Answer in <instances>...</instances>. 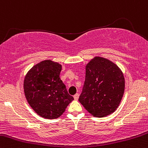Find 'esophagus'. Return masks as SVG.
I'll list each match as a JSON object with an SVG mask.
<instances>
[{"label":"esophagus","instance_id":"esophagus-1","mask_svg":"<svg viewBox=\"0 0 148 148\" xmlns=\"http://www.w3.org/2000/svg\"><path fill=\"white\" fill-rule=\"evenodd\" d=\"M73 97H74V99H75V100H77V99H78V97H79V94H78V93H76L75 95Z\"/></svg>","mask_w":148,"mask_h":148}]
</instances>
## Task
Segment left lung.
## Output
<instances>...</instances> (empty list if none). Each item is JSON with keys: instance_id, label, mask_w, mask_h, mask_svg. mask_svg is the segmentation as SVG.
<instances>
[{"instance_id": "8db88e82", "label": "left lung", "mask_w": 148, "mask_h": 148, "mask_svg": "<svg viewBox=\"0 0 148 148\" xmlns=\"http://www.w3.org/2000/svg\"><path fill=\"white\" fill-rule=\"evenodd\" d=\"M85 79L79 102L97 118L112 113L119 106L125 90L121 70L112 62L95 57L85 67Z\"/></svg>"}]
</instances>
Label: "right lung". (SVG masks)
Returning a JSON list of instances; mask_svg holds the SVG:
<instances>
[{
    "instance_id": "right-lung-1",
    "label": "right lung",
    "mask_w": 148,
    "mask_h": 148,
    "mask_svg": "<svg viewBox=\"0 0 148 148\" xmlns=\"http://www.w3.org/2000/svg\"><path fill=\"white\" fill-rule=\"evenodd\" d=\"M61 70V65L46 60L34 65L24 79V92L27 101L42 118H59L74 100L60 80Z\"/></svg>"
}]
</instances>
